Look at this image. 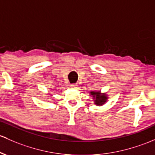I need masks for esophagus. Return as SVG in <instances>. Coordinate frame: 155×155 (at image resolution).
I'll list each match as a JSON object with an SVG mask.
<instances>
[{"instance_id": "1", "label": "esophagus", "mask_w": 155, "mask_h": 155, "mask_svg": "<svg viewBox=\"0 0 155 155\" xmlns=\"http://www.w3.org/2000/svg\"><path fill=\"white\" fill-rule=\"evenodd\" d=\"M71 87H72V88L77 87V84H71Z\"/></svg>"}]
</instances>
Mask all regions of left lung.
<instances>
[{
  "label": "left lung",
  "instance_id": "left-lung-1",
  "mask_svg": "<svg viewBox=\"0 0 155 155\" xmlns=\"http://www.w3.org/2000/svg\"><path fill=\"white\" fill-rule=\"evenodd\" d=\"M91 93L93 96V98H94L95 104L97 105H102L107 101V97L106 94L105 93H101V92H94L92 91Z\"/></svg>",
  "mask_w": 155,
  "mask_h": 155
}]
</instances>
